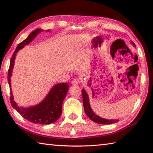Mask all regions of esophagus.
Segmentation results:
<instances>
[{"instance_id": "obj_1", "label": "esophagus", "mask_w": 153, "mask_h": 153, "mask_svg": "<svg viewBox=\"0 0 153 153\" xmlns=\"http://www.w3.org/2000/svg\"><path fill=\"white\" fill-rule=\"evenodd\" d=\"M79 83V80L77 79H74L73 80L71 81V84L73 85H77Z\"/></svg>"}]
</instances>
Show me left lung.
<instances>
[{
	"label": "left lung",
	"mask_w": 153,
	"mask_h": 153,
	"mask_svg": "<svg viewBox=\"0 0 153 153\" xmlns=\"http://www.w3.org/2000/svg\"><path fill=\"white\" fill-rule=\"evenodd\" d=\"M131 43L132 44V45L134 46H135L136 47V46L133 42H131ZM82 92L83 105H84V111L85 113H86V115L90 118V120H92L93 121H94L95 123H97L99 124H111V123L117 122L119 121L118 120H107V119L102 118L99 117V116H98L97 115H96V114L94 113V111H92L91 107H90V102H89V97L86 91L83 88L82 90Z\"/></svg>",
	"instance_id": "obj_1"
}]
</instances>
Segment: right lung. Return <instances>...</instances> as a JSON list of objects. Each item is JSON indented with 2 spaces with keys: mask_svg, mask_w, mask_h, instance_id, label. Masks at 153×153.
<instances>
[{
  "mask_svg": "<svg viewBox=\"0 0 153 153\" xmlns=\"http://www.w3.org/2000/svg\"><path fill=\"white\" fill-rule=\"evenodd\" d=\"M42 30L38 29L30 33L26 39L19 43L17 46L16 49L13 54V56L10 61V66L8 72V82L10 87V92H11V103L12 107L16 110L18 113L25 120L30 122L38 124H51L55 122L61 116L62 113V105L63 100L65 98L67 91L69 90V85L67 83H60L57 84L52 88L49 91L48 94L46 95L45 99L41 101L39 104L30 107H20L17 106V103L14 101L13 95L11 88V77L13 73V69L14 67L15 59L16 53L18 51L24 47L25 45H28L34 39L38 33L42 32ZM47 30L46 32H49Z\"/></svg>",
  "mask_w": 153,
  "mask_h": 153,
  "instance_id": "add662e5",
  "label": "right lung"
}]
</instances>
